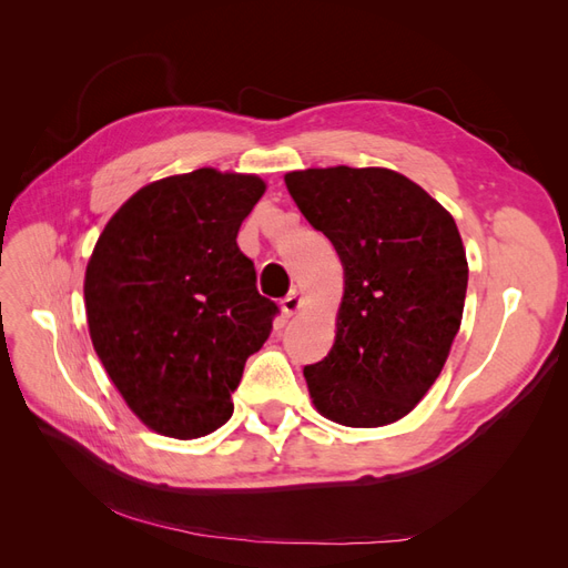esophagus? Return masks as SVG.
I'll use <instances>...</instances> for the list:
<instances>
[{
	"instance_id": "34e87169",
	"label": "esophagus",
	"mask_w": 568,
	"mask_h": 568,
	"mask_svg": "<svg viewBox=\"0 0 568 568\" xmlns=\"http://www.w3.org/2000/svg\"><path fill=\"white\" fill-rule=\"evenodd\" d=\"M303 307V294L298 288H294L291 291V294L282 301V311H284V315L286 317H291V315H296L298 311Z\"/></svg>"
}]
</instances>
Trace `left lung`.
<instances>
[{"label": "left lung", "mask_w": 568, "mask_h": 568, "mask_svg": "<svg viewBox=\"0 0 568 568\" xmlns=\"http://www.w3.org/2000/svg\"><path fill=\"white\" fill-rule=\"evenodd\" d=\"M305 220L343 263L336 341L305 382L322 417L376 428L409 415L459 332L469 265L453 215L388 168L284 175Z\"/></svg>", "instance_id": "8db88e82"}]
</instances>
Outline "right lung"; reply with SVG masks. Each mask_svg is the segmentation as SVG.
Wrapping results in <instances>:
<instances>
[{
  "mask_svg": "<svg viewBox=\"0 0 568 568\" xmlns=\"http://www.w3.org/2000/svg\"><path fill=\"white\" fill-rule=\"evenodd\" d=\"M265 189L215 168L170 175L134 192L97 239L82 286L90 338L151 432L192 440L232 417L246 359L277 313L236 246Z\"/></svg>",
  "mask_w": 568,
  "mask_h": 568,
  "instance_id": "1",
  "label": "right lung"
}]
</instances>
